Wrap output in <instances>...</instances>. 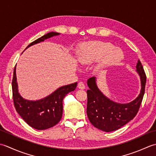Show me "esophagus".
Wrapping results in <instances>:
<instances>
[{"label": "esophagus", "mask_w": 156, "mask_h": 156, "mask_svg": "<svg viewBox=\"0 0 156 156\" xmlns=\"http://www.w3.org/2000/svg\"><path fill=\"white\" fill-rule=\"evenodd\" d=\"M85 87L84 83L83 82H79L78 83V88L81 89V90H84Z\"/></svg>", "instance_id": "esophagus-1"}]
</instances>
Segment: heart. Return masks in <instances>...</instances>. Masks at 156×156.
<instances>
[{"label":"heart","instance_id":"b5f03b06","mask_svg":"<svg viewBox=\"0 0 156 156\" xmlns=\"http://www.w3.org/2000/svg\"><path fill=\"white\" fill-rule=\"evenodd\" d=\"M123 58V52L112 44L94 41L82 45L78 51V60L81 64L89 65L101 60L99 70L115 65Z\"/></svg>","mask_w":156,"mask_h":156}]
</instances>
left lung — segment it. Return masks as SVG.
<instances>
[{
    "instance_id": "1",
    "label": "left lung",
    "mask_w": 156,
    "mask_h": 156,
    "mask_svg": "<svg viewBox=\"0 0 156 156\" xmlns=\"http://www.w3.org/2000/svg\"><path fill=\"white\" fill-rule=\"evenodd\" d=\"M141 79V91L137 98L128 104H119L110 100L98 89L96 78L87 80V114L90 122L96 128L105 132H111L121 128L137 114L145 94L146 75L140 60L136 66Z\"/></svg>"
}]
</instances>
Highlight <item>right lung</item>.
I'll list each match as a JSON object with an SVG mask.
<instances>
[{
    "instance_id": "right-lung-1",
    "label": "right lung",
    "mask_w": 156,
    "mask_h": 156,
    "mask_svg": "<svg viewBox=\"0 0 156 156\" xmlns=\"http://www.w3.org/2000/svg\"><path fill=\"white\" fill-rule=\"evenodd\" d=\"M59 33L50 32L31 42L25 49L34 44L43 42ZM77 83L64 85L57 89L49 96L39 100H25L21 96L18 91V85L16 77V66L12 81V98L14 106L17 113L25 122L37 130H45L56 125L62 118L63 105L62 100L69 92L74 91Z\"/></svg>"
}]
</instances>
